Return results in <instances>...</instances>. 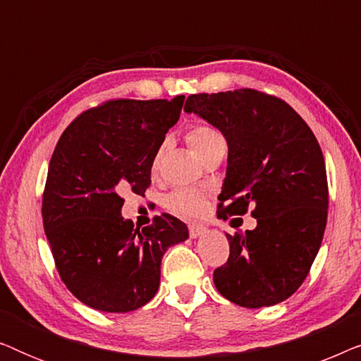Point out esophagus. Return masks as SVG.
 Listing matches in <instances>:
<instances>
[{"instance_id": "1", "label": "esophagus", "mask_w": 361, "mask_h": 361, "mask_svg": "<svg viewBox=\"0 0 361 361\" xmlns=\"http://www.w3.org/2000/svg\"><path fill=\"white\" fill-rule=\"evenodd\" d=\"M207 231V228L204 225H189V235L190 238H197V236L204 235Z\"/></svg>"}]
</instances>
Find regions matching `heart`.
<instances>
[{"mask_svg":"<svg viewBox=\"0 0 361 361\" xmlns=\"http://www.w3.org/2000/svg\"><path fill=\"white\" fill-rule=\"evenodd\" d=\"M185 140L192 147V151H194L202 161H205L207 157L215 154V152L226 149L225 137L221 136V133L214 126L205 125V123L192 126L190 130L187 131ZM161 154H162V147H159V151L156 152L154 161H152V169H156L157 164H159ZM166 204H167V209L174 212V214L180 216H187V219H192V216H199L202 212L205 210L207 199L204 192L200 190L177 189L167 195Z\"/></svg>","mask_w":361,"mask_h":361,"instance_id":"1","label":"heart"}]
</instances>
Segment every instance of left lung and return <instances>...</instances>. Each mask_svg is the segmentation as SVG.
<instances>
[{"instance_id": "1", "label": "left lung", "mask_w": 361, "mask_h": 361, "mask_svg": "<svg viewBox=\"0 0 361 361\" xmlns=\"http://www.w3.org/2000/svg\"><path fill=\"white\" fill-rule=\"evenodd\" d=\"M184 110L228 142L219 216L251 209L258 221L226 233L230 256L214 271L215 288L241 307L283 302L307 278L327 225V172L312 130L284 100L253 88L190 95Z\"/></svg>"}]
</instances>
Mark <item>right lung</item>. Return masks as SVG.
<instances>
[{
	"instance_id": "add662e5",
	"label": "right lung",
	"mask_w": 361,
	"mask_h": 361,
	"mask_svg": "<svg viewBox=\"0 0 361 361\" xmlns=\"http://www.w3.org/2000/svg\"><path fill=\"white\" fill-rule=\"evenodd\" d=\"M184 95L172 100H108L77 116L49 162L42 221L59 276L88 307L131 312L149 302L169 246L187 240L169 214L135 228L121 216L123 192L145 194L166 133Z\"/></svg>"
}]
</instances>
